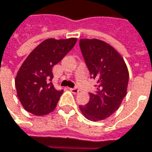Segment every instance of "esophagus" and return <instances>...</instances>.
<instances>
[{
  "mask_svg": "<svg viewBox=\"0 0 152 152\" xmlns=\"http://www.w3.org/2000/svg\"><path fill=\"white\" fill-rule=\"evenodd\" d=\"M69 90L73 93V94H78L79 93V90L78 89H76V88H71V89H69Z\"/></svg>",
  "mask_w": 152,
  "mask_h": 152,
  "instance_id": "esophagus-1",
  "label": "esophagus"
}]
</instances>
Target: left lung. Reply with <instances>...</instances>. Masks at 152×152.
I'll return each instance as SVG.
<instances>
[{"instance_id":"left-lung-1","label":"left lung","mask_w":152,"mask_h":152,"mask_svg":"<svg viewBox=\"0 0 152 152\" xmlns=\"http://www.w3.org/2000/svg\"><path fill=\"white\" fill-rule=\"evenodd\" d=\"M79 44L91 77L97 83L89 103L79 108L90 121L104 120L117 111L127 94L128 68L117 49L104 41L81 39Z\"/></svg>"}]
</instances>
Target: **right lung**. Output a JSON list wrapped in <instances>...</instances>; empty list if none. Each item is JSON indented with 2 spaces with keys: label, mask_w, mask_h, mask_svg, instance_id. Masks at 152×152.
<instances>
[{
  "label": "right lung",
  "mask_w": 152,
  "mask_h": 152,
  "mask_svg": "<svg viewBox=\"0 0 152 152\" xmlns=\"http://www.w3.org/2000/svg\"><path fill=\"white\" fill-rule=\"evenodd\" d=\"M77 39H53L42 42L28 56L15 79L22 107L35 116L53 111L63 90L55 89L52 69L75 46Z\"/></svg>",
  "instance_id": "add662e5"
}]
</instances>
